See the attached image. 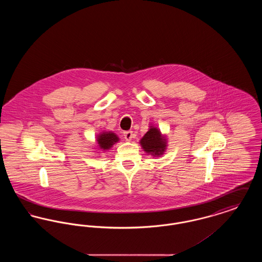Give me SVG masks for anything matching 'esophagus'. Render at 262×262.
Listing matches in <instances>:
<instances>
[{
    "instance_id": "obj_1",
    "label": "esophagus",
    "mask_w": 262,
    "mask_h": 262,
    "mask_svg": "<svg viewBox=\"0 0 262 262\" xmlns=\"http://www.w3.org/2000/svg\"><path fill=\"white\" fill-rule=\"evenodd\" d=\"M124 137L126 141H130L133 138H134V134L132 130H128V132H125L124 133Z\"/></svg>"
}]
</instances>
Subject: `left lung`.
Returning <instances> with one entry per match:
<instances>
[{
  "mask_svg": "<svg viewBox=\"0 0 262 262\" xmlns=\"http://www.w3.org/2000/svg\"><path fill=\"white\" fill-rule=\"evenodd\" d=\"M139 143L142 149L153 157H161L167 149V137L153 125H150L148 132L140 139Z\"/></svg>",
  "mask_w": 262,
  "mask_h": 262,
  "instance_id": "obj_1",
  "label": "left lung"
}]
</instances>
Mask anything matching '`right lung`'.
Listing matches in <instances>:
<instances>
[{"label":"right lung","instance_id":"1","mask_svg":"<svg viewBox=\"0 0 262 262\" xmlns=\"http://www.w3.org/2000/svg\"><path fill=\"white\" fill-rule=\"evenodd\" d=\"M97 147L102 151H107L112 147L114 144L120 141L119 137L113 132H102L96 137Z\"/></svg>","mask_w":262,"mask_h":262}]
</instances>
